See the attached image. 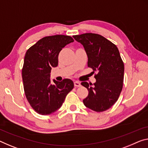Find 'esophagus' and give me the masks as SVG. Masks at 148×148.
<instances>
[{
    "label": "esophagus",
    "mask_w": 148,
    "mask_h": 148,
    "mask_svg": "<svg viewBox=\"0 0 148 148\" xmlns=\"http://www.w3.org/2000/svg\"><path fill=\"white\" fill-rule=\"evenodd\" d=\"M74 86H75V87H80V86H81L80 82H78V81L74 82Z\"/></svg>",
    "instance_id": "obj_1"
}]
</instances>
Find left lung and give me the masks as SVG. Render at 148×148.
I'll return each instance as SVG.
<instances>
[{
	"mask_svg": "<svg viewBox=\"0 0 148 148\" xmlns=\"http://www.w3.org/2000/svg\"><path fill=\"white\" fill-rule=\"evenodd\" d=\"M73 37L84 46L88 67L93 72L98 71L94 76V84L81 83L89 91L88 97L83 100L84 104L96 112L106 111L115 103L123 89L125 66L119 49L99 34L87 33Z\"/></svg>",
	"mask_w": 148,
	"mask_h": 148,
	"instance_id": "8db88e82",
	"label": "left lung"
}]
</instances>
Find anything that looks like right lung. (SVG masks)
Listing matches in <instances>:
<instances>
[{
	"instance_id": "add662e5",
	"label": "right lung",
	"mask_w": 148,
	"mask_h": 148,
	"mask_svg": "<svg viewBox=\"0 0 148 148\" xmlns=\"http://www.w3.org/2000/svg\"><path fill=\"white\" fill-rule=\"evenodd\" d=\"M74 41L64 35L45 37L32 46L25 53L22 79L25 97L37 113L47 115L62 106L66 96L74 88L71 79H53L51 70L58 65V54L66 45Z\"/></svg>"
}]
</instances>
